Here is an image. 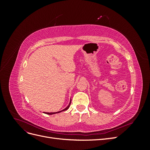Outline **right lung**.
<instances>
[{
	"mask_svg": "<svg viewBox=\"0 0 150 150\" xmlns=\"http://www.w3.org/2000/svg\"><path fill=\"white\" fill-rule=\"evenodd\" d=\"M71 101H70V103H69V105H68L66 108H64V110H61V111H57V112H44V113H45V114H47V115H54V114H56V113H59V112H62V111H66L67 110H68V109H69V106H70V104H71Z\"/></svg>",
	"mask_w": 150,
	"mask_h": 150,
	"instance_id": "right-lung-1",
	"label": "right lung"
}]
</instances>
